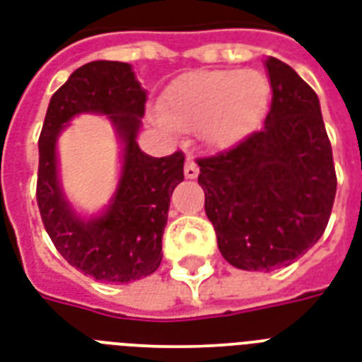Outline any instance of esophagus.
Returning <instances> with one entry per match:
<instances>
[{"mask_svg":"<svg viewBox=\"0 0 362 362\" xmlns=\"http://www.w3.org/2000/svg\"><path fill=\"white\" fill-rule=\"evenodd\" d=\"M198 173H200V170H198V164H196L192 156H189V158H187V162H185V177L196 179L198 177Z\"/></svg>","mask_w":362,"mask_h":362,"instance_id":"1","label":"esophagus"}]
</instances>
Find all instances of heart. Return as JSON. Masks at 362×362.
<instances>
[{
    "instance_id": "b5f03b06",
    "label": "heart",
    "mask_w": 362,
    "mask_h": 362,
    "mask_svg": "<svg viewBox=\"0 0 362 362\" xmlns=\"http://www.w3.org/2000/svg\"><path fill=\"white\" fill-rule=\"evenodd\" d=\"M270 85L257 69H198L173 81L156 122L164 130L192 132L211 149H230L260 124Z\"/></svg>"
}]
</instances>
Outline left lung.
<instances>
[{
    "instance_id": "1",
    "label": "left lung",
    "mask_w": 362,
    "mask_h": 362,
    "mask_svg": "<svg viewBox=\"0 0 362 362\" xmlns=\"http://www.w3.org/2000/svg\"><path fill=\"white\" fill-rule=\"evenodd\" d=\"M272 105L264 128L200 158L206 215L226 262L240 270L288 266L323 236L336 172L317 94L295 69L266 58Z\"/></svg>"
}]
</instances>
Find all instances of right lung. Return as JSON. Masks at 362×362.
I'll return each instance as SVG.
<instances>
[{
	"label": "right lung",
	"instance_id": "obj_1",
	"mask_svg": "<svg viewBox=\"0 0 362 362\" xmlns=\"http://www.w3.org/2000/svg\"><path fill=\"white\" fill-rule=\"evenodd\" d=\"M147 92L130 64L96 60L81 66L52 94L39 136L37 206L58 253L98 281L128 283L162 262L170 196L183 181L185 155H145L137 145ZM105 114L121 145L114 198L98 216L81 218L59 181L55 145L77 114Z\"/></svg>",
	"mask_w": 362,
	"mask_h": 362
}]
</instances>
